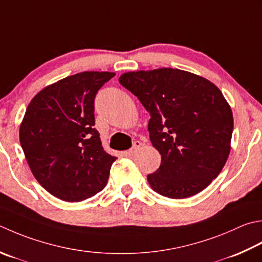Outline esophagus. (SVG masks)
Listing matches in <instances>:
<instances>
[{"label": "esophagus", "instance_id": "obj_1", "mask_svg": "<svg viewBox=\"0 0 262 262\" xmlns=\"http://www.w3.org/2000/svg\"><path fill=\"white\" fill-rule=\"evenodd\" d=\"M142 146V143L140 142V141H135L134 142V145H133V147L130 148V150H128L127 152H126V155L127 156H134L135 155V153L137 152V150H138V148H140Z\"/></svg>", "mask_w": 262, "mask_h": 262}]
</instances>
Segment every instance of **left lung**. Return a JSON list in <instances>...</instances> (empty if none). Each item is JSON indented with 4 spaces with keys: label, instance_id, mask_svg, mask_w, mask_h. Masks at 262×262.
<instances>
[{
    "label": "left lung",
    "instance_id": "8db88e82",
    "mask_svg": "<svg viewBox=\"0 0 262 262\" xmlns=\"http://www.w3.org/2000/svg\"><path fill=\"white\" fill-rule=\"evenodd\" d=\"M119 83L150 112L147 130L161 156L147 175L153 191L170 199L195 195L226 163L234 126L222 91L202 76L173 68L128 71Z\"/></svg>",
    "mask_w": 262,
    "mask_h": 262
}]
</instances>
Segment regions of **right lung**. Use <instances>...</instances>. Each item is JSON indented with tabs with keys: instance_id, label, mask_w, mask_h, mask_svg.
Wrapping results in <instances>:
<instances>
[{
	"instance_id": "obj_1",
	"label": "right lung",
	"mask_w": 262,
	"mask_h": 262,
	"mask_svg": "<svg viewBox=\"0 0 262 262\" xmlns=\"http://www.w3.org/2000/svg\"><path fill=\"white\" fill-rule=\"evenodd\" d=\"M116 74L84 71L48 85L36 94L20 124L19 140L34 177L67 202L101 192L112 162L94 128V99Z\"/></svg>"
}]
</instances>
